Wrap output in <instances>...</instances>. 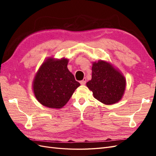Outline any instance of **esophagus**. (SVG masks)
Listing matches in <instances>:
<instances>
[{
    "label": "esophagus",
    "mask_w": 156,
    "mask_h": 156,
    "mask_svg": "<svg viewBox=\"0 0 156 156\" xmlns=\"http://www.w3.org/2000/svg\"><path fill=\"white\" fill-rule=\"evenodd\" d=\"M86 83H87V79L86 78H84L82 81H80V83H81L82 85H84V84H86Z\"/></svg>",
    "instance_id": "esophagus-1"
}]
</instances>
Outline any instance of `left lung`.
Returning a JSON list of instances; mask_svg holds the SVG:
<instances>
[{"label": "left lung", "mask_w": 156, "mask_h": 156, "mask_svg": "<svg viewBox=\"0 0 156 156\" xmlns=\"http://www.w3.org/2000/svg\"><path fill=\"white\" fill-rule=\"evenodd\" d=\"M92 79L87 83L96 100L105 105L119 102L126 89V79L112 64L103 60L93 62Z\"/></svg>", "instance_id": "8db88e82"}]
</instances>
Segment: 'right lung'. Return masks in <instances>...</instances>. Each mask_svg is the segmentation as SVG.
Listing matches in <instances>:
<instances>
[{
  "label": "right lung",
  "mask_w": 156,
  "mask_h": 156,
  "mask_svg": "<svg viewBox=\"0 0 156 156\" xmlns=\"http://www.w3.org/2000/svg\"><path fill=\"white\" fill-rule=\"evenodd\" d=\"M67 58H48L41 64L33 81V92L41 105L52 108L64 107L80 86L67 68Z\"/></svg>",
  "instance_id": "add662e5"
}]
</instances>
